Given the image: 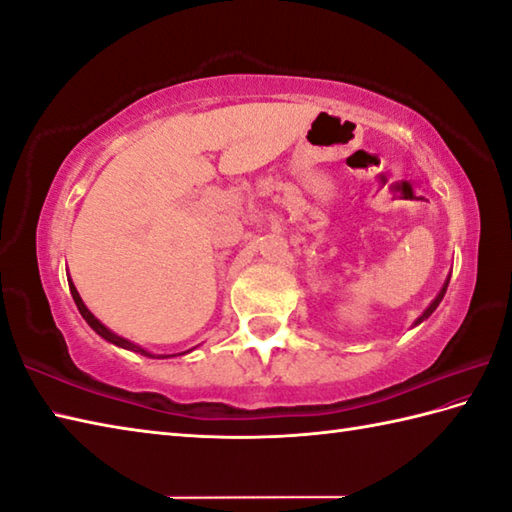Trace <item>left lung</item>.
I'll return each instance as SVG.
<instances>
[{"label":"left lung","instance_id":"obj_1","mask_svg":"<svg viewBox=\"0 0 512 512\" xmlns=\"http://www.w3.org/2000/svg\"><path fill=\"white\" fill-rule=\"evenodd\" d=\"M448 282H450V277L446 279V284L442 286V290H439V295H437V297L433 299V302H430V306H428V308L424 310V313H422V317H419V319H417V322H415V326H417V324H422L426 317H430V315H433V313H435V308L439 306V302H442V299H444V295H446V288H448Z\"/></svg>","mask_w":512,"mask_h":512}]
</instances>
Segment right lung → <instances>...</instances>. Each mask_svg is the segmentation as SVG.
<instances>
[{
  "label": "right lung",
  "instance_id": "right-lung-1",
  "mask_svg": "<svg viewBox=\"0 0 512 512\" xmlns=\"http://www.w3.org/2000/svg\"><path fill=\"white\" fill-rule=\"evenodd\" d=\"M68 288H70V295H73V299H75V304H77V310L79 313H82V317L86 319V324L95 330V333L99 335V337H104L106 342H110V344H115V346H119V348H126V350H135V353H139V355H144V357H170V355H153V353H148V350H144L142 346H137V344H133V342H128V339H124V337H119V335H115L113 330H108L102 322H99V319L90 313V310L86 308V304L82 302V297H79V293H77V288H75V284L70 282L68 279ZM188 353V350H186Z\"/></svg>",
  "mask_w": 512,
  "mask_h": 512
}]
</instances>
